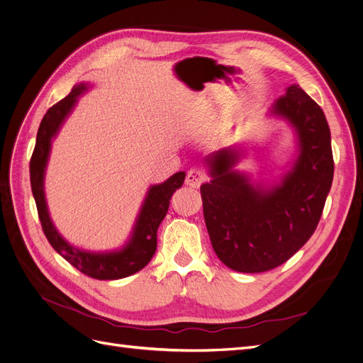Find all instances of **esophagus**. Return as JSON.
<instances>
[{"mask_svg":"<svg viewBox=\"0 0 363 363\" xmlns=\"http://www.w3.org/2000/svg\"><path fill=\"white\" fill-rule=\"evenodd\" d=\"M207 180V174L201 168H191L186 174V183L192 188H200V186Z\"/></svg>","mask_w":363,"mask_h":363,"instance_id":"34e87169","label":"esophagus"}]
</instances>
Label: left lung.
<instances>
[{
    "instance_id": "8db88e82",
    "label": "left lung",
    "mask_w": 363,
    "mask_h": 363,
    "mask_svg": "<svg viewBox=\"0 0 363 363\" xmlns=\"http://www.w3.org/2000/svg\"><path fill=\"white\" fill-rule=\"evenodd\" d=\"M300 139L292 172L271 192L256 191L233 171L239 151L223 148L208 157L212 180L200 188L212 247L225 267L265 272L291 259L316 230L333 182L330 128L323 108L298 84L274 104Z\"/></svg>"
}]
</instances>
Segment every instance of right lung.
Instances as JSON below:
<instances>
[{
    "instance_id": "right-lung-1",
    "label": "right lung",
    "mask_w": 363,
    "mask_h": 363,
    "mask_svg": "<svg viewBox=\"0 0 363 363\" xmlns=\"http://www.w3.org/2000/svg\"><path fill=\"white\" fill-rule=\"evenodd\" d=\"M84 89V84L74 86L71 94L50 107L45 116L42 118L38 130L36 145L30 159L31 191L36 201L42 230L51 247L65 260H68L74 268L83 272L84 276L96 280H118L140 271L155 256L157 248V228L162 224L163 218L167 216L172 194L175 189L182 188L184 172L174 174L164 183L152 186L150 189L136 223L133 238L123 251L111 252V255H92V252L75 250L65 242L56 232V228H54L47 212L45 196H43V171H45L48 159L51 138L57 133L62 121L69 113L77 101V96Z\"/></svg>"
}]
</instances>
